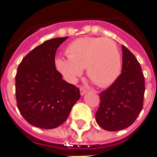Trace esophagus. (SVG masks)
I'll return each instance as SVG.
<instances>
[{
  "label": "esophagus",
  "instance_id": "1",
  "mask_svg": "<svg viewBox=\"0 0 157 157\" xmlns=\"http://www.w3.org/2000/svg\"><path fill=\"white\" fill-rule=\"evenodd\" d=\"M80 92H81V95L83 96L85 95L86 93L87 92V90L86 88H84V87H81V88H80Z\"/></svg>",
  "mask_w": 157,
  "mask_h": 157
}]
</instances>
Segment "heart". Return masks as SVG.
I'll return each mask as SVG.
<instances>
[{
    "mask_svg": "<svg viewBox=\"0 0 157 157\" xmlns=\"http://www.w3.org/2000/svg\"><path fill=\"white\" fill-rule=\"evenodd\" d=\"M57 57L56 70L70 83H75L86 68L89 78L100 87L115 82L121 71V56L116 43L108 38H81L71 42Z\"/></svg>",
    "mask_w": 157,
    "mask_h": 157,
    "instance_id": "heart-1",
    "label": "heart"
}]
</instances>
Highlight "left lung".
Wrapping results in <instances>:
<instances>
[{
    "label": "left lung",
    "mask_w": 157,
    "mask_h": 157,
    "mask_svg": "<svg viewBox=\"0 0 157 157\" xmlns=\"http://www.w3.org/2000/svg\"><path fill=\"white\" fill-rule=\"evenodd\" d=\"M121 74L100 95V105L95 114L100 127L108 131L128 128L143 108L145 77L135 56L122 45Z\"/></svg>",
    "instance_id": "8db88e82"
}]
</instances>
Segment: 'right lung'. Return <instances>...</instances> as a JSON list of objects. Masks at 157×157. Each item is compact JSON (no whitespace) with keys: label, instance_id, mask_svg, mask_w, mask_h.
Instances as JSON below:
<instances>
[{"label":"right lung","instance_id":"1","mask_svg":"<svg viewBox=\"0 0 157 157\" xmlns=\"http://www.w3.org/2000/svg\"><path fill=\"white\" fill-rule=\"evenodd\" d=\"M67 38L44 42L18 65L17 105L26 121L35 127L51 129L61 125L81 98L79 88L63 80L55 65L56 50Z\"/></svg>","mask_w":157,"mask_h":157}]
</instances>
